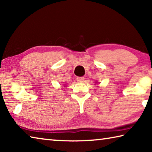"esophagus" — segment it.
<instances>
[{
    "instance_id": "obj_1",
    "label": "esophagus",
    "mask_w": 152,
    "mask_h": 152,
    "mask_svg": "<svg viewBox=\"0 0 152 152\" xmlns=\"http://www.w3.org/2000/svg\"><path fill=\"white\" fill-rule=\"evenodd\" d=\"M76 80L78 82H82L84 80V77H78V78H76Z\"/></svg>"
}]
</instances>
